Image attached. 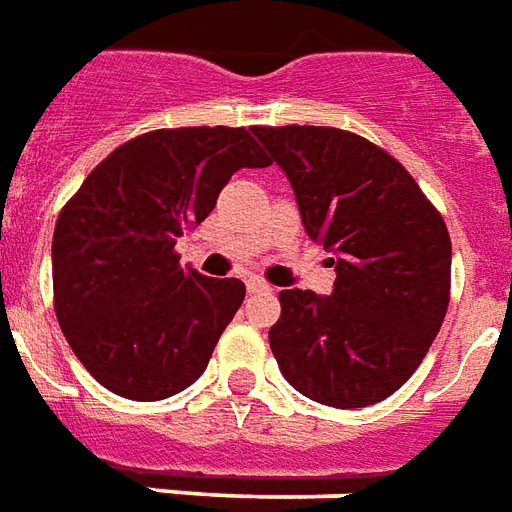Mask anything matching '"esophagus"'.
Listing matches in <instances>:
<instances>
[{"label":"esophagus","mask_w":512,"mask_h":512,"mask_svg":"<svg viewBox=\"0 0 512 512\" xmlns=\"http://www.w3.org/2000/svg\"><path fill=\"white\" fill-rule=\"evenodd\" d=\"M246 290H249V293H266L271 287H268L260 276H249V279H246Z\"/></svg>","instance_id":"34e87169"}]
</instances>
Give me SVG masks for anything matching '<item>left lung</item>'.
I'll return each mask as SVG.
<instances>
[{
  "label": "left lung",
  "mask_w": 512,
  "mask_h": 512,
  "mask_svg": "<svg viewBox=\"0 0 512 512\" xmlns=\"http://www.w3.org/2000/svg\"><path fill=\"white\" fill-rule=\"evenodd\" d=\"M285 170L312 241L333 252L331 295L282 290L268 342L306 399H388L426 358L450 301L448 227L391 154L336 127H252Z\"/></svg>",
  "instance_id": "obj_1"
}]
</instances>
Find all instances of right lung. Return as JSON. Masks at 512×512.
Segmentation results:
<instances>
[{
  "mask_svg": "<svg viewBox=\"0 0 512 512\" xmlns=\"http://www.w3.org/2000/svg\"><path fill=\"white\" fill-rule=\"evenodd\" d=\"M266 165L244 127L154 130L111 151L62 208L56 317L108 391L160 401L206 372L246 287L181 266L176 238L214 211L236 170Z\"/></svg>",
  "mask_w": 512,
  "mask_h": 512,
  "instance_id": "right-lung-1",
  "label": "right lung"
}]
</instances>
